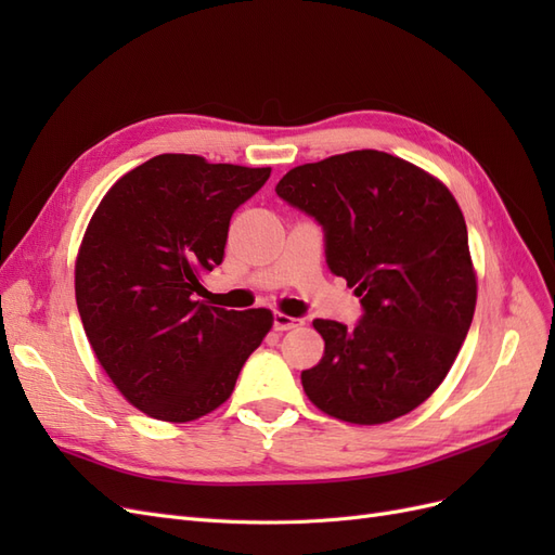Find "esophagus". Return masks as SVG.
Listing matches in <instances>:
<instances>
[{"mask_svg":"<svg viewBox=\"0 0 555 555\" xmlns=\"http://www.w3.org/2000/svg\"><path fill=\"white\" fill-rule=\"evenodd\" d=\"M298 326H304V319L289 317L284 312H275V317H273V328L275 331H292V328H298Z\"/></svg>","mask_w":555,"mask_h":555,"instance_id":"34e87169","label":"esophagus"}]
</instances>
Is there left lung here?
Returning <instances> with one entry per match:
<instances>
[{
  "instance_id": "obj_1",
  "label": "left lung",
  "mask_w": 555,
  "mask_h": 555,
  "mask_svg": "<svg viewBox=\"0 0 555 555\" xmlns=\"http://www.w3.org/2000/svg\"><path fill=\"white\" fill-rule=\"evenodd\" d=\"M275 192L324 227L328 268L365 310L354 328L314 319L324 357L300 375L306 396L359 426L412 412L444 382L477 306L456 198L442 180L379 150L296 166Z\"/></svg>"
}]
</instances>
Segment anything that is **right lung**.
<instances>
[{"mask_svg": "<svg viewBox=\"0 0 555 555\" xmlns=\"http://www.w3.org/2000/svg\"><path fill=\"white\" fill-rule=\"evenodd\" d=\"M271 169L157 155L117 180L76 257V304L94 354L133 408L184 424L229 400L273 312L196 300L224 259L231 215Z\"/></svg>", "mask_w": 555, "mask_h": 555, "instance_id": "obj_1", "label": "right lung"}]
</instances>
